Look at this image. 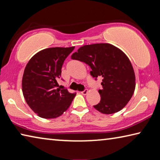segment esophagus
Listing matches in <instances>:
<instances>
[{
  "mask_svg": "<svg viewBox=\"0 0 160 160\" xmlns=\"http://www.w3.org/2000/svg\"><path fill=\"white\" fill-rule=\"evenodd\" d=\"M88 90H87V89H85V90H84L83 91L81 92V94H83V95H85V94L88 93Z\"/></svg>",
  "mask_w": 160,
  "mask_h": 160,
  "instance_id": "34e87169",
  "label": "esophagus"
}]
</instances>
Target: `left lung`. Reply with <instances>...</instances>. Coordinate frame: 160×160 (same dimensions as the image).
<instances>
[{"label":"left lung","mask_w":160,"mask_h":160,"mask_svg":"<svg viewBox=\"0 0 160 160\" xmlns=\"http://www.w3.org/2000/svg\"><path fill=\"white\" fill-rule=\"evenodd\" d=\"M71 58L88 64L90 75L102 78L101 99L93 106L99 112L111 114L126 106L133 94L135 77L131 61L122 51L109 44H94L80 47Z\"/></svg>","instance_id":"1"}]
</instances>
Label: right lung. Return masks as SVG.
I'll return each instance as SVG.
<instances>
[{
	"label": "right lung",
	"mask_w": 160,
	"mask_h": 160,
	"mask_svg": "<svg viewBox=\"0 0 160 160\" xmlns=\"http://www.w3.org/2000/svg\"><path fill=\"white\" fill-rule=\"evenodd\" d=\"M74 48H46L35 54L27 64L22 81L23 95L27 104L40 117H58L74 99L75 92L56 88L63 62Z\"/></svg>",
	"instance_id": "obj_1"
}]
</instances>
